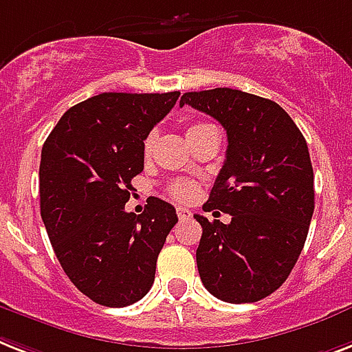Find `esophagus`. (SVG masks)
<instances>
[{"mask_svg": "<svg viewBox=\"0 0 352 352\" xmlns=\"http://www.w3.org/2000/svg\"><path fill=\"white\" fill-rule=\"evenodd\" d=\"M176 212H178L179 220H189L190 216H192V212H190L189 209H185V207H178V209H176Z\"/></svg>", "mask_w": 352, "mask_h": 352, "instance_id": "esophagus-1", "label": "esophagus"}]
</instances>
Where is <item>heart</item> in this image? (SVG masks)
Instances as JSON below:
<instances>
[{
    "label": "heart",
    "instance_id": "heart-1",
    "mask_svg": "<svg viewBox=\"0 0 352 352\" xmlns=\"http://www.w3.org/2000/svg\"><path fill=\"white\" fill-rule=\"evenodd\" d=\"M212 125L210 123H192L189 125L187 129V138H194L201 134L204 131L210 129ZM154 140H156V134L151 132L147 138H145V142H143V154L148 156V154L153 153V147H154ZM168 194L173 196L174 199H178V201H190V199L196 198V194H198V187L190 182H174L170 187H168Z\"/></svg>",
    "mask_w": 352,
    "mask_h": 352
}]
</instances>
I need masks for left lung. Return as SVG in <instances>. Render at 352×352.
<instances>
[{
  "label": "left lung",
  "instance_id": "1",
  "mask_svg": "<svg viewBox=\"0 0 352 352\" xmlns=\"http://www.w3.org/2000/svg\"><path fill=\"white\" fill-rule=\"evenodd\" d=\"M184 105L218 120L229 142L204 210L227 212L230 223L194 214L201 283L223 302H258L287 280L307 240L314 174L305 138L278 103L249 92H185Z\"/></svg>",
  "mask_w": 352,
  "mask_h": 352
}]
</instances>
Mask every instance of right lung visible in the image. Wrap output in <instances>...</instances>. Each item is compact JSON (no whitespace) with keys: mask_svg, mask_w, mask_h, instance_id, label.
Masks as SVG:
<instances>
[{"mask_svg":"<svg viewBox=\"0 0 352 352\" xmlns=\"http://www.w3.org/2000/svg\"><path fill=\"white\" fill-rule=\"evenodd\" d=\"M179 92H103L70 107L47 138L39 163V207L65 274L92 302L127 307L153 287L156 260L178 216L147 199L125 210L143 170V140Z\"/></svg>","mask_w":352,"mask_h":352,"instance_id":"right-lung-1","label":"right lung"}]
</instances>
